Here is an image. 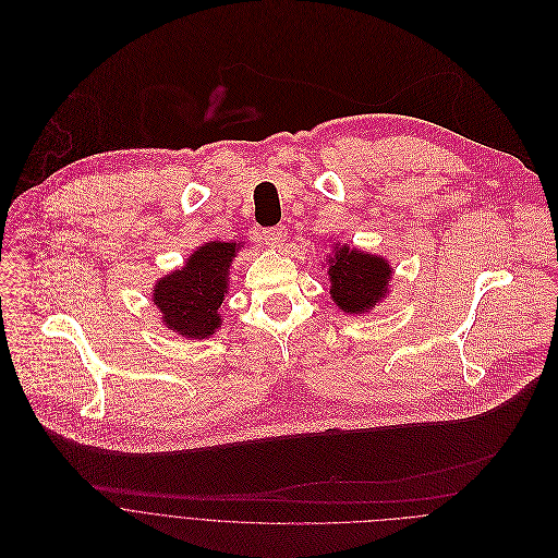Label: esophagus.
<instances>
[{"mask_svg":"<svg viewBox=\"0 0 558 558\" xmlns=\"http://www.w3.org/2000/svg\"><path fill=\"white\" fill-rule=\"evenodd\" d=\"M286 240H288V229L286 227H275V229H266L264 231V244L268 248H275V251L283 248Z\"/></svg>","mask_w":558,"mask_h":558,"instance_id":"1","label":"esophagus"}]
</instances>
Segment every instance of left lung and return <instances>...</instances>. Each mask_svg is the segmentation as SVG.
I'll return each mask as SVG.
<instances>
[{
	"instance_id": "left-lung-1",
	"label": "left lung",
	"mask_w": 558,
	"mask_h": 558,
	"mask_svg": "<svg viewBox=\"0 0 558 558\" xmlns=\"http://www.w3.org/2000/svg\"><path fill=\"white\" fill-rule=\"evenodd\" d=\"M323 268L329 277V299L352 316H363L380 305L393 279V268L385 257L341 242L331 244Z\"/></svg>"
}]
</instances>
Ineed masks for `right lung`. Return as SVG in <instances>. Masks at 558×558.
Masks as SVG:
<instances>
[{"label":"right lung","mask_w":558,"mask_h":558,"mask_svg":"<svg viewBox=\"0 0 558 558\" xmlns=\"http://www.w3.org/2000/svg\"><path fill=\"white\" fill-rule=\"evenodd\" d=\"M242 248L244 242H204L182 268L156 281L151 301L167 329L186 341H204L219 331V307L229 294L231 266Z\"/></svg>","instance_id":"add662e5"}]
</instances>
